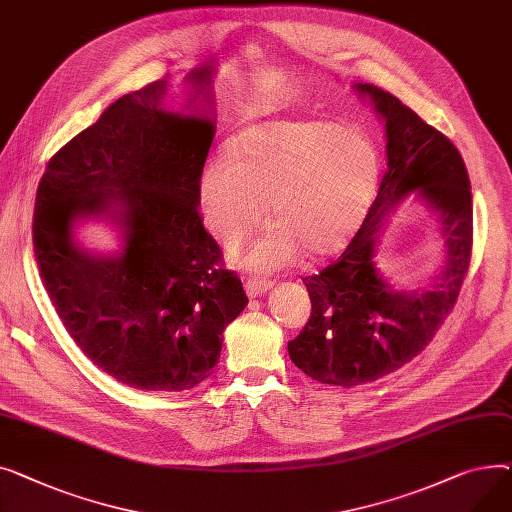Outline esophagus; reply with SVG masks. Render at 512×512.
<instances>
[{
  "instance_id": "esophagus-1",
  "label": "esophagus",
  "mask_w": 512,
  "mask_h": 512,
  "mask_svg": "<svg viewBox=\"0 0 512 512\" xmlns=\"http://www.w3.org/2000/svg\"><path fill=\"white\" fill-rule=\"evenodd\" d=\"M270 287H273V281H268L264 277H248L246 279V293L250 297H258V295L266 293Z\"/></svg>"
}]
</instances>
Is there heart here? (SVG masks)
<instances>
[{"label": "heart", "mask_w": 512, "mask_h": 512, "mask_svg": "<svg viewBox=\"0 0 512 512\" xmlns=\"http://www.w3.org/2000/svg\"><path fill=\"white\" fill-rule=\"evenodd\" d=\"M380 155L357 128L324 117L270 119L246 128L198 179L206 227L227 248L266 213L275 223L235 260L256 270L322 258L347 244L376 196Z\"/></svg>", "instance_id": "b5f03b06"}]
</instances>
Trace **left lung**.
<instances>
[{
	"instance_id": "8db88e82",
	"label": "left lung",
	"mask_w": 512,
	"mask_h": 512,
	"mask_svg": "<svg viewBox=\"0 0 512 512\" xmlns=\"http://www.w3.org/2000/svg\"><path fill=\"white\" fill-rule=\"evenodd\" d=\"M355 90L372 99L384 122L386 171L345 252L304 279L312 314L287 345L304 374L347 388L395 372L426 349L455 308L473 244L471 184L455 144L386 90ZM411 191L441 219L445 260L428 288L397 292L377 273L373 256L385 215Z\"/></svg>"
}]
</instances>
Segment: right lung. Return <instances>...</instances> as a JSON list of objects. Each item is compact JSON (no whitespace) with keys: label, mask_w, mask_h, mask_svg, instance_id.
I'll use <instances>...</instances> for the list:
<instances>
[{"label":"right lung","mask_w":512,"mask_h":512,"mask_svg":"<svg viewBox=\"0 0 512 512\" xmlns=\"http://www.w3.org/2000/svg\"><path fill=\"white\" fill-rule=\"evenodd\" d=\"M210 66L190 103L213 105ZM167 80L109 105L49 159L37 188L33 244L51 304L82 353L138 390L179 393L213 374L223 330L248 304L242 281L198 215V179L215 122L165 111ZM84 218L125 227V250L74 242Z\"/></svg>","instance_id":"1"}]
</instances>
